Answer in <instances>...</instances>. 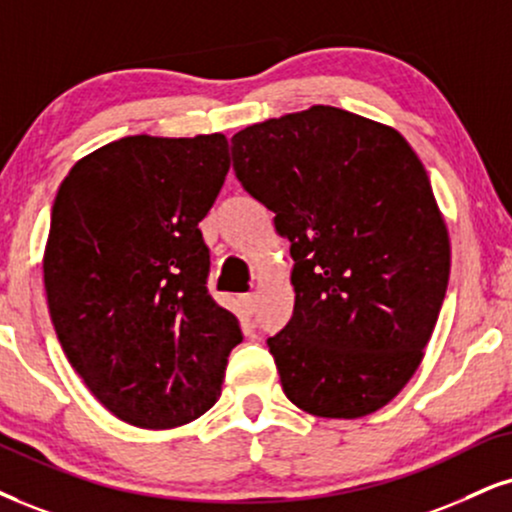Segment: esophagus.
<instances>
[{"instance_id":"esophagus-1","label":"esophagus","mask_w":512,"mask_h":512,"mask_svg":"<svg viewBox=\"0 0 512 512\" xmlns=\"http://www.w3.org/2000/svg\"><path fill=\"white\" fill-rule=\"evenodd\" d=\"M239 306H242V311H244L246 315H254L256 308H258L256 294H244V296H239Z\"/></svg>"}]
</instances>
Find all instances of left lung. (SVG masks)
I'll use <instances>...</instances> for the list:
<instances>
[{
    "label": "left lung",
    "instance_id": "left-lung-1",
    "mask_svg": "<svg viewBox=\"0 0 512 512\" xmlns=\"http://www.w3.org/2000/svg\"><path fill=\"white\" fill-rule=\"evenodd\" d=\"M230 142L237 180L292 244L294 313L268 337L287 399L318 418L375 413L418 370L449 287L425 166L396 130L334 106Z\"/></svg>",
    "mask_w": 512,
    "mask_h": 512
}]
</instances>
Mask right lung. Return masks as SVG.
Returning a JSON list of instances; mask_svg holds the SVG:
<instances>
[{"instance_id": "obj_1", "label": "right lung", "mask_w": 512, "mask_h": 512, "mask_svg": "<svg viewBox=\"0 0 512 512\" xmlns=\"http://www.w3.org/2000/svg\"><path fill=\"white\" fill-rule=\"evenodd\" d=\"M225 135H135L75 163L52 206L44 289L63 353L116 418L170 430L220 396L237 318L208 294L199 223L223 187Z\"/></svg>"}]
</instances>
